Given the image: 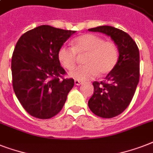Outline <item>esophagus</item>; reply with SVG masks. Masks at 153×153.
<instances>
[{
	"label": "esophagus",
	"instance_id": "1",
	"mask_svg": "<svg viewBox=\"0 0 153 153\" xmlns=\"http://www.w3.org/2000/svg\"><path fill=\"white\" fill-rule=\"evenodd\" d=\"M74 84H75L76 86H79V85L82 84V82H81L80 80H78V79H75V80H74Z\"/></svg>",
	"mask_w": 153,
	"mask_h": 153
}]
</instances>
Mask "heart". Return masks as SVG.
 <instances>
[{
	"mask_svg": "<svg viewBox=\"0 0 153 153\" xmlns=\"http://www.w3.org/2000/svg\"><path fill=\"white\" fill-rule=\"evenodd\" d=\"M71 44L72 48L67 45L60 47L57 56L62 67L70 71L76 65L77 54H87L84 59L85 65L69 73L70 76L78 80H89L98 74H109L118 60L119 51L116 44L111 40L105 41L97 35L85 34L78 36Z\"/></svg>",
	"mask_w": 153,
	"mask_h": 153,
	"instance_id": "b5f03b06",
	"label": "heart"
}]
</instances>
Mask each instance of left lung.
Listing matches in <instances>:
<instances>
[{
	"mask_svg": "<svg viewBox=\"0 0 153 153\" xmlns=\"http://www.w3.org/2000/svg\"><path fill=\"white\" fill-rule=\"evenodd\" d=\"M110 36L117 46L118 61L102 82H94V94L88 101L92 113L103 118L121 114L130 104L140 79L139 49L128 33L111 26L88 29Z\"/></svg>",
	"mask_w": 153,
	"mask_h": 153,
	"instance_id": "1",
	"label": "left lung"
}]
</instances>
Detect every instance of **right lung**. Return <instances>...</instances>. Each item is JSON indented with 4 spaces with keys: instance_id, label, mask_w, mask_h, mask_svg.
<instances>
[{
    "instance_id": "add662e5",
    "label": "right lung",
    "mask_w": 153,
    "mask_h": 153,
    "mask_svg": "<svg viewBox=\"0 0 153 153\" xmlns=\"http://www.w3.org/2000/svg\"><path fill=\"white\" fill-rule=\"evenodd\" d=\"M75 31L41 25L23 34L12 56L13 87L31 116L49 119L61 111L74 79L65 78L57 53Z\"/></svg>"
}]
</instances>
